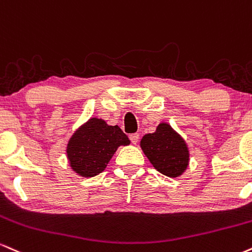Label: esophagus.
<instances>
[{"label": "esophagus", "instance_id": "obj_1", "mask_svg": "<svg viewBox=\"0 0 252 252\" xmlns=\"http://www.w3.org/2000/svg\"><path fill=\"white\" fill-rule=\"evenodd\" d=\"M129 140H131L132 144H137L139 141V134L138 133H133V134L129 135Z\"/></svg>", "mask_w": 252, "mask_h": 252}]
</instances>
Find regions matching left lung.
Segmentation results:
<instances>
[{
  "label": "left lung",
  "instance_id": "8db88e82",
  "mask_svg": "<svg viewBox=\"0 0 252 252\" xmlns=\"http://www.w3.org/2000/svg\"><path fill=\"white\" fill-rule=\"evenodd\" d=\"M140 147L153 167L165 176L176 178L188 168V145L168 124H159L155 133L145 134Z\"/></svg>",
  "mask_w": 252,
  "mask_h": 252
}]
</instances>
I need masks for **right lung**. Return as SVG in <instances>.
Instances as JSON below:
<instances>
[{
  "instance_id": "right-lung-1",
  "label": "right lung",
  "mask_w": 252,
  "mask_h": 252,
  "mask_svg": "<svg viewBox=\"0 0 252 252\" xmlns=\"http://www.w3.org/2000/svg\"><path fill=\"white\" fill-rule=\"evenodd\" d=\"M121 145H129V139L119 126H109L105 120L91 118L68 141L67 158L75 173L88 178L105 170Z\"/></svg>"
}]
</instances>
